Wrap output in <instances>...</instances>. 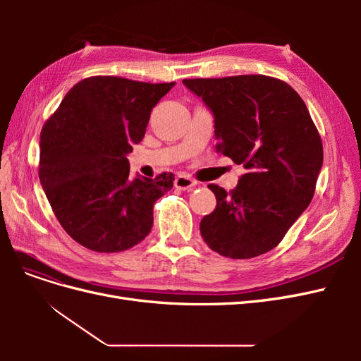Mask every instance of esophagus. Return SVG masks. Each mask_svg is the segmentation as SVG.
I'll return each mask as SVG.
<instances>
[{
	"label": "esophagus",
	"instance_id": "esophagus-1",
	"mask_svg": "<svg viewBox=\"0 0 361 361\" xmlns=\"http://www.w3.org/2000/svg\"><path fill=\"white\" fill-rule=\"evenodd\" d=\"M197 185V182H195L194 179L185 176V174H179V176H176V179H174V187L179 188V190H192V187H195Z\"/></svg>",
	"mask_w": 361,
	"mask_h": 361
}]
</instances>
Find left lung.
Returning <instances> with one entry per match:
<instances>
[{
	"label": "left lung",
	"instance_id": "left-lung-1",
	"mask_svg": "<svg viewBox=\"0 0 361 361\" xmlns=\"http://www.w3.org/2000/svg\"><path fill=\"white\" fill-rule=\"evenodd\" d=\"M215 118L216 152L247 170L232 191L207 185L216 206L200 233L211 250L250 259L280 244L313 199L324 150L300 94L265 75L182 81Z\"/></svg>",
	"mask_w": 361,
	"mask_h": 361
}]
</instances>
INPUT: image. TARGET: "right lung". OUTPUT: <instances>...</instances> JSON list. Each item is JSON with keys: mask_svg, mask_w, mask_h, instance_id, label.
Wrapping results in <instances>:
<instances>
[{"mask_svg": "<svg viewBox=\"0 0 361 361\" xmlns=\"http://www.w3.org/2000/svg\"><path fill=\"white\" fill-rule=\"evenodd\" d=\"M174 82L90 76L75 84L42 128L39 179L59 223L97 253L133 248L150 233L154 204L174 174L129 178L128 154Z\"/></svg>", "mask_w": 361, "mask_h": 361, "instance_id": "obj_1", "label": "right lung"}]
</instances>
